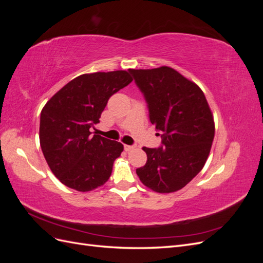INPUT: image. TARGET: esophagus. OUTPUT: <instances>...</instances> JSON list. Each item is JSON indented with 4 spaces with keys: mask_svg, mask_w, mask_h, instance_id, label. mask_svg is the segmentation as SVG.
I'll return each mask as SVG.
<instances>
[{
    "mask_svg": "<svg viewBox=\"0 0 263 263\" xmlns=\"http://www.w3.org/2000/svg\"><path fill=\"white\" fill-rule=\"evenodd\" d=\"M135 148V146H129V145H124V149L125 151H130Z\"/></svg>",
    "mask_w": 263,
    "mask_h": 263,
    "instance_id": "esophagus-1",
    "label": "esophagus"
}]
</instances>
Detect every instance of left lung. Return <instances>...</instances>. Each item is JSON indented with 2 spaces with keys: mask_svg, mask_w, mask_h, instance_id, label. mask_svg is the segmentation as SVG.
Segmentation results:
<instances>
[{
  "mask_svg": "<svg viewBox=\"0 0 263 263\" xmlns=\"http://www.w3.org/2000/svg\"><path fill=\"white\" fill-rule=\"evenodd\" d=\"M129 72L146 99L150 122L162 138L161 147L142 148L147 162L136 173L155 192H176L208 160L215 135L212 110L200 86L177 70L163 66Z\"/></svg>",
  "mask_w": 263,
  "mask_h": 263,
  "instance_id": "obj_1",
  "label": "left lung"
}]
</instances>
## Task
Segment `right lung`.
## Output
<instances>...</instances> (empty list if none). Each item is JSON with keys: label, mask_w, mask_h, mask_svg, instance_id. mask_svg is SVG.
<instances>
[{"label": "right lung", "mask_w": 263, "mask_h": 263, "mask_svg": "<svg viewBox=\"0 0 263 263\" xmlns=\"http://www.w3.org/2000/svg\"><path fill=\"white\" fill-rule=\"evenodd\" d=\"M133 81L125 70L77 77L46 103L39 141L57 179L70 189L87 192L109 179L121 142L92 135L108 99Z\"/></svg>", "instance_id": "add662e5"}]
</instances>
